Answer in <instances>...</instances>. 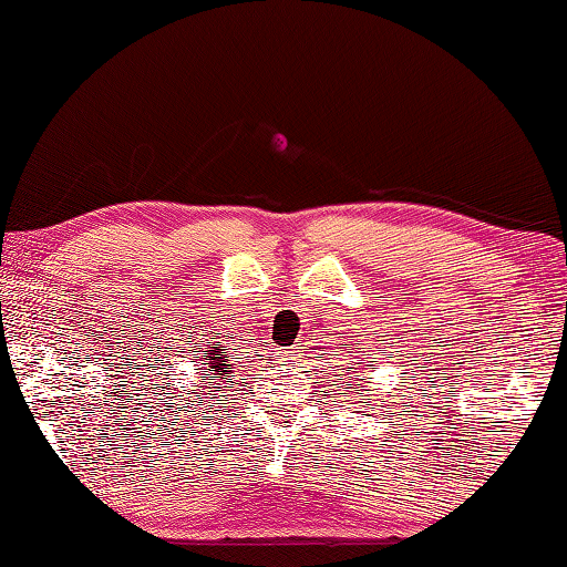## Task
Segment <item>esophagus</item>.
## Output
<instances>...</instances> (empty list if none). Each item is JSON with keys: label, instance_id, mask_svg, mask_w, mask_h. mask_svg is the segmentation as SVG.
Returning a JSON list of instances; mask_svg holds the SVG:
<instances>
[{"label": "esophagus", "instance_id": "esophagus-1", "mask_svg": "<svg viewBox=\"0 0 567 567\" xmlns=\"http://www.w3.org/2000/svg\"><path fill=\"white\" fill-rule=\"evenodd\" d=\"M280 357H282V359H287V357H290V354H287V352H280Z\"/></svg>", "mask_w": 567, "mask_h": 567}]
</instances>
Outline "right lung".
<instances>
[{"instance_id":"obj_1","label":"right lung","mask_w":567,"mask_h":567,"mask_svg":"<svg viewBox=\"0 0 567 567\" xmlns=\"http://www.w3.org/2000/svg\"><path fill=\"white\" fill-rule=\"evenodd\" d=\"M208 359V374H218L220 379H225V372L233 364H225V349H220V344L208 347V357H203V362Z\"/></svg>"}]
</instances>
